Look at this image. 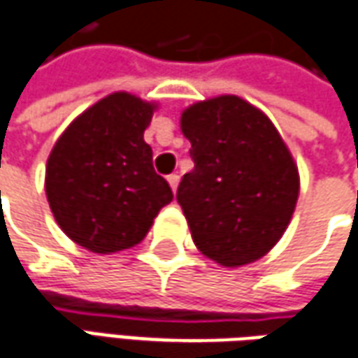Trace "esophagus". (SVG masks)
Listing matches in <instances>:
<instances>
[{
  "instance_id": "esophagus-1",
  "label": "esophagus",
  "mask_w": 358,
  "mask_h": 358,
  "mask_svg": "<svg viewBox=\"0 0 358 358\" xmlns=\"http://www.w3.org/2000/svg\"><path fill=\"white\" fill-rule=\"evenodd\" d=\"M168 184H170V188H172V192L178 190V184H180V176H178V174H170V176H168Z\"/></svg>"
}]
</instances>
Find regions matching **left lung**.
<instances>
[{
    "label": "left lung",
    "instance_id": "8db88e82",
    "mask_svg": "<svg viewBox=\"0 0 358 358\" xmlns=\"http://www.w3.org/2000/svg\"><path fill=\"white\" fill-rule=\"evenodd\" d=\"M194 170L176 200L192 240L224 267L264 257L285 234L299 198V170L273 122L236 94L182 110Z\"/></svg>",
    "mask_w": 358,
    "mask_h": 358
}]
</instances>
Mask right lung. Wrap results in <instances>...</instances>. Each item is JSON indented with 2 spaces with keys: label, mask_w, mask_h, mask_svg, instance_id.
Here are the masks:
<instances>
[{
  "label": "right lung",
  "mask_w": 358,
  "mask_h": 358,
  "mask_svg": "<svg viewBox=\"0 0 358 358\" xmlns=\"http://www.w3.org/2000/svg\"><path fill=\"white\" fill-rule=\"evenodd\" d=\"M158 108L118 91L89 106L57 138L45 192L59 228L93 253L141 243L172 190L152 166L144 130Z\"/></svg>",
  "instance_id": "1"
}]
</instances>
